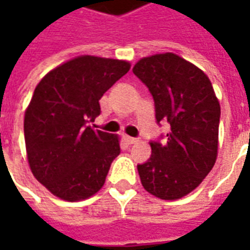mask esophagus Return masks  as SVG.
<instances>
[{
    "label": "esophagus",
    "mask_w": 250,
    "mask_h": 250,
    "mask_svg": "<svg viewBox=\"0 0 250 250\" xmlns=\"http://www.w3.org/2000/svg\"><path fill=\"white\" fill-rule=\"evenodd\" d=\"M125 142L127 143V145H135V143H138V139H136V138H132V136L125 135Z\"/></svg>",
    "instance_id": "1"
}]
</instances>
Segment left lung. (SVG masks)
<instances>
[{
	"label": "left lung",
	"instance_id": "obj_1",
	"mask_svg": "<svg viewBox=\"0 0 250 250\" xmlns=\"http://www.w3.org/2000/svg\"><path fill=\"white\" fill-rule=\"evenodd\" d=\"M132 72L150 89L157 122H167L165 145L150 142L151 157L138 165L142 186L165 201L198 188L217 159L221 107L209 77L178 55L143 57Z\"/></svg>",
	"mask_w": 250,
	"mask_h": 250
}]
</instances>
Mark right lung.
<instances>
[{"label":"right lung","mask_w":250,"mask_h":250,"mask_svg":"<svg viewBox=\"0 0 250 250\" xmlns=\"http://www.w3.org/2000/svg\"><path fill=\"white\" fill-rule=\"evenodd\" d=\"M125 60L77 56L42 77L25 111L28 163L53 195L83 201L103 188L120 154L118 135L93 130L99 100L130 71Z\"/></svg>","instance_id":"obj_1"}]
</instances>
